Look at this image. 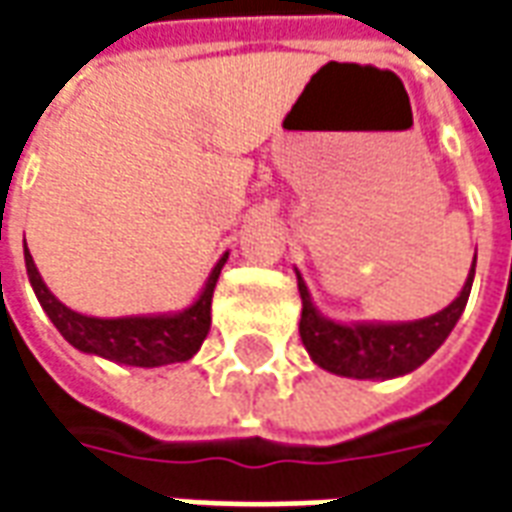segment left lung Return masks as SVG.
Here are the masks:
<instances>
[{
	"label": "left lung",
	"instance_id": "8db88e82",
	"mask_svg": "<svg viewBox=\"0 0 512 512\" xmlns=\"http://www.w3.org/2000/svg\"><path fill=\"white\" fill-rule=\"evenodd\" d=\"M477 260V255H474ZM474 263L461 296L430 318L414 323H343L326 321L312 307L304 279L299 277L301 293V343L310 351L312 362L329 373L345 378H395L417 370L439 348L452 326L461 318L472 290Z\"/></svg>",
	"mask_w": 512,
	"mask_h": 512
}]
</instances>
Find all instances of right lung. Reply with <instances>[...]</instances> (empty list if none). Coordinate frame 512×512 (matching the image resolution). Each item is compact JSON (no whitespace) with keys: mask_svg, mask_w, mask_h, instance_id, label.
<instances>
[{"mask_svg":"<svg viewBox=\"0 0 512 512\" xmlns=\"http://www.w3.org/2000/svg\"><path fill=\"white\" fill-rule=\"evenodd\" d=\"M27 274L40 307L46 310L51 323L60 329V334L84 354H98L112 362L131 367H161L172 362H186L200 351L202 340L211 329V299L216 279L222 274L227 255L216 263L208 277V285L200 293V299L191 304L189 310L178 315H158V318H87L79 312L68 310L65 304L51 296V290L43 285L35 260L24 249Z\"/></svg>","mask_w":512,"mask_h":512,"instance_id":"add662e5","label":"right lung"}]
</instances>
